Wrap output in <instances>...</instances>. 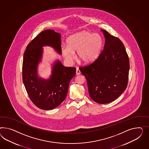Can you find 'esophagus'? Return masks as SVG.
<instances>
[{
    "label": "esophagus",
    "instance_id": "obj_1",
    "mask_svg": "<svg viewBox=\"0 0 149 149\" xmlns=\"http://www.w3.org/2000/svg\"><path fill=\"white\" fill-rule=\"evenodd\" d=\"M76 73H77V75H80L81 74L80 71V70L79 69V68H77V70H76Z\"/></svg>",
    "mask_w": 149,
    "mask_h": 149
}]
</instances>
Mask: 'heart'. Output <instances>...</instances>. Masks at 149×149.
I'll return each instance as SVG.
<instances>
[{"instance_id": "b5f03b06", "label": "heart", "mask_w": 149, "mask_h": 149, "mask_svg": "<svg viewBox=\"0 0 149 149\" xmlns=\"http://www.w3.org/2000/svg\"><path fill=\"white\" fill-rule=\"evenodd\" d=\"M67 46H63L61 52L64 59L71 63L77 57L84 63L88 64L95 60L100 55L103 40L100 35L88 31L77 32L68 37Z\"/></svg>"}]
</instances>
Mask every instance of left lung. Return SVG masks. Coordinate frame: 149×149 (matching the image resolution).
Here are the masks:
<instances>
[{
  "instance_id": "8db88e82",
  "label": "left lung",
  "mask_w": 149,
  "mask_h": 149,
  "mask_svg": "<svg viewBox=\"0 0 149 149\" xmlns=\"http://www.w3.org/2000/svg\"><path fill=\"white\" fill-rule=\"evenodd\" d=\"M101 31L105 38L104 49L96 60L79 69L87 80L91 98L105 104L115 100L125 91L130 61L122 42L105 30Z\"/></svg>"
}]
</instances>
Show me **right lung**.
<instances>
[{"mask_svg": "<svg viewBox=\"0 0 149 149\" xmlns=\"http://www.w3.org/2000/svg\"><path fill=\"white\" fill-rule=\"evenodd\" d=\"M51 46L61 54V35L52 30L40 32L27 45L23 56L22 79L29 98L39 109L49 110L65 100L70 81L75 76V67H65L60 61L52 67L48 80L38 77L37 65L43 52L42 47Z\"/></svg>", "mask_w": 149, "mask_h": 149, "instance_id": "add662e5", "label": "right lung"}]
</instances>
